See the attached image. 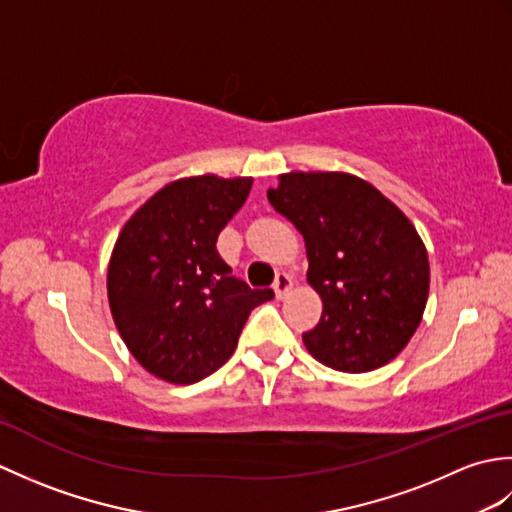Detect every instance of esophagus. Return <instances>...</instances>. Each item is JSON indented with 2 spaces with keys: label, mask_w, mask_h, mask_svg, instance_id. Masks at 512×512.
I'll return each mask as SVG.
<instances>
[{
  "label": "esophagus",
  "mask_w": 512,
  "mask_h": 512,
  "mask_svg": "<svg viewBox=\"0 0 512 512\" xmlns=\"http://www.w3.org/2000/svg\"><path fill=\"white\" fill-rule=\"evenodd\" d=\"M273 288H275L277 299H286V295L292 290V277L286 275V273H279L277 279H275V286H273Z\"/></svg>",
  "instance_id": "1"
}]
</instances>
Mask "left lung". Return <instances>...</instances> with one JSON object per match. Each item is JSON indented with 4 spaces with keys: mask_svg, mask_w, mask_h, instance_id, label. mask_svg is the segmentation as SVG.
<instances>
[{
    "mask_svg": "<svg viewBox=\"0 0 512 512\" xmlns=\"http://www.w3.org/2000/svg\"><path fill=\"white\" fill-rule=\"evenodd\" d=\"M268 202L303 235L308 284L323 301L303 334L308 352L347 374L394 361L429 299L427 248L409 217L345 171L281 173Z\"/></svg>",
    "mask_w": 512,
    "mask_h": 512,
    "instance_id": "1",
    "label": "left lung"
}]
</instances>
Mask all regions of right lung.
<instances>
[{
  "mask_svg": "<svg viewBox=\"0 0 512 512\" xmlns=\"http://www.w3.org/2000/svg\"><path fill=\"white\" fill-rule=\"evenodd\" d=\"M250 187L253 178L213 173L173 180L118 233L107 266L112 319L160 380L193 385L211 376L235 352L250 310L275 297L235 279L215 250Z\"/></svg>",
  "mask_w": 512,
  "mask_h": 512,
  "instance_id": "right-lung-1",
  "label": "right lung"
}]
</instances>
